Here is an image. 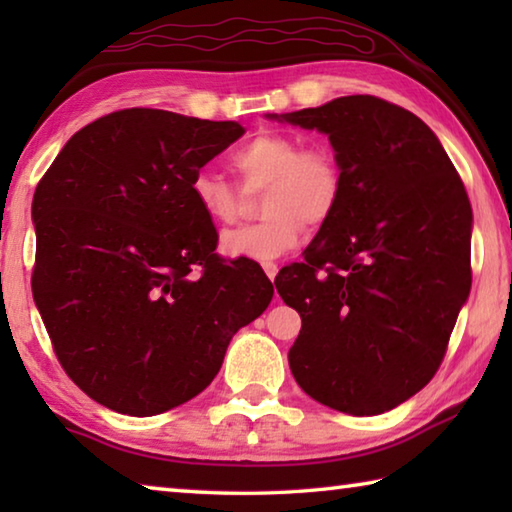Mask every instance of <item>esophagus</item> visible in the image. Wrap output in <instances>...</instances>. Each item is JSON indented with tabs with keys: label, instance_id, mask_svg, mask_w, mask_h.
<instances>
[{
	"label": "esophagus",
	"instance_id": "obj_1",
	"mask_svg": "<svg viewBox=\"0 0 512 512\" xmlns=\"http://www.w3.org/2000/svg\"><path fill=\"white\" fill-rule=\"evenodd\" d=\"M262 268H264V273L268 275V280H275V275H277V264H273V262H264V264H262Z\"/></svg>",
	"mask_w": 512,
	"mask_h": 512
}]
</instances>
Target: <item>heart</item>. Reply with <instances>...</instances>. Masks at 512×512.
<instances>
[{"label": "heart", "mask_w": 512, "mask_h": 512, "mask_svg": "<svg viewBox=\"0 0 512 512\" xmlns=\"http://www.w3.org/2000/svg\"><path fill=\"white\" fill-rule=\"evenodd\" d=\"M230 164L241 189L210 169H198L189 183L196 207L216 225L235 223L246 210V194L264 192L262 221L223 232L221 250L230 257H280L298 244L305 223L323 228L341 205V164L323 146L302 149L296 137L266 131L239 146Z\"/></svg>", "instance_id": "b5f03b06"}]
</instances>
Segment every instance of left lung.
<instances>
[{"instance_id":"left-lung-1","label":"left lung","mask_w":512,"mask_h":512,"mask_svg":"<svg viewBox=\"0 0 512 512\" xmlns=\"http://www.w3.org/2000/svg\"><path fill=\"white\" fill-rule=\"evenodd\" d=\"M268 119L325 133L343 198L275 287L302 318L289 366L316 402L377 415L436 375L472 287V207L431 128L352 94Z\"/></svg>"}]
</instances>
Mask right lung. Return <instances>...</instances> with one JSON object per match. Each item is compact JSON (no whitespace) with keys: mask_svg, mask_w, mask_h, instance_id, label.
<instances>
[{"mask_svg":"<svg viewBox=\"0 0 512 512\" xmlns=\"http://www.w3.org/2000/svg\"><path fill=\"white\" fill-rule=\"evenodd\" d=\"M237 121L131 108L92 121L33 194V300L69 379L108 409L149 418L212 384L273 284L225 262L189 183L244 135Z\"/></svg>","mask_w":512,"mask_h":512,"instance_id":"obj_1","label":"right lung"}]
</instances>
